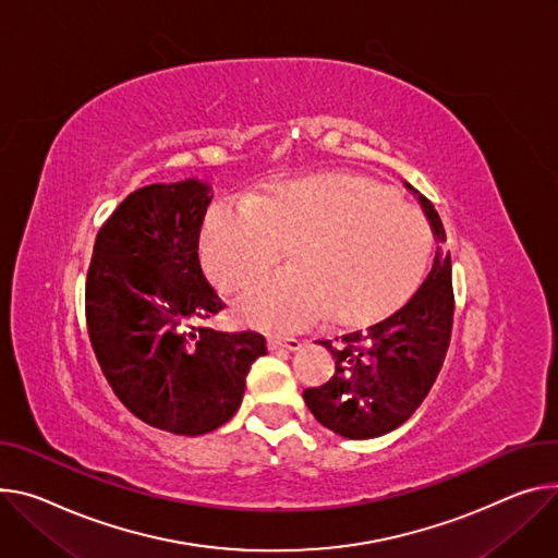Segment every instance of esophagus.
Instances as JSON below:
<instances>
[{
  "instance_id": "obj_1",
  "label": "esophagus",
  "mask_w": 558,
  "mask_h": 558,
  "mask_svg": "<svg viewBox=\"0 0 558 558\" xmlns=\"http://www.w3.org/2000/svg\"><path fill=\"white\" fill-rule=\"evenodd\" d=\"M267 342H269V349H289V351H293V349L300 347L298 338H293V336H278V333L269 336Z\"/></svg>"
}]
</instances>
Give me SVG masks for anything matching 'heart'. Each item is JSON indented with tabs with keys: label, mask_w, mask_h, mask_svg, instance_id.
<instances>
[{
	"label": "heart",
	"mask_w": 558,
	"mask_h": 558,
	"mask_svg": "<svg viewBox=\"0 0 558 558\" xmlns=\"http://www.w3.org/2000/svg\"><path fill=\"white\" fill-rule=\"evenodd\" d=\"M432 229L383 182L318 173L276 184L253 202L227 199L202 225L209 278L235 291L284 258L298 265L251 284L240 312L265 329H289L318 312L342 325L389 314L423 280Z\"/></svg>",
	"instance_id": "obj_1"
}]
</instances>
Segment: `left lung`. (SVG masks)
I'll list each match as a JSON object with an SVG mask.
<instances>
[{"instance_id": "left-lung-1", "label": "left lung", "mask_w": 558, "mask_h": 558, "mask_svg": "<svg viewBox=\"0 0 558 558\" xmlns=\"http://www.w3.org/2000/svg\"><path fill=\"white\" fill-rule=\"evenodd\" d=\"M418 199L445 242L438 211L425 195ZM451 320V260L438 248L432 274L408 305L367 329L320 340L336 359V372L325 385L302 391L310 412L353 440L396 429L429 393L449 347Z\"/></svg>"}]
</instances>
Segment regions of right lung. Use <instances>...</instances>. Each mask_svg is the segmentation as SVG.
I'll return each instance as SVG.
<instances>
[{
    "mask_svg": "<svg viewBox=\"0 0 558 558\" xmlns=\"http://www.w3.org/2000/svg\"><path fill=\"white\" fill-rule=\"evenodd\" d=\"M211 195L197 180L129 193L99 227L86 271V329L116 396L146 425L199 436L242 402L258 331H218L227 305L199 269L197 240Z\"/></svg>",
    "mask_w": 558,
    "mask_h": 558,
    "instance_id": "right-lung-1",
    "label": "right lung"
}]
</instances>
